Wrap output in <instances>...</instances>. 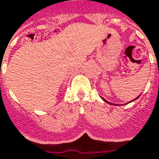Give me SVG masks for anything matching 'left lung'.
Masks as SVG:
<instances>
[{
  "label": "left lung",
  "mask_w": 159,
  "mask_h": 159,
  "mask_svg": "<svg viewBox=\"0 0 159 159\" xmlns=\"http://www.w3.org/2000/svg\"><path fill=\"white\" fill-rule=\"evenodd\" d=\"M139 97H140V95L138 97H136V98H135L134 99H133V100H131V101L128 102V103H131V102H133V101H134V100H136V99H137V98H138ZM102 99H103V100H104V101H105V102H107V103H108V104H110V105H112V106H118L117 104H113V103H111V102L107 101V99H105V98H102ZM128 103H126V104H128Z\"/></svg>",
  "instance_id": "1"
}]
</instances>
